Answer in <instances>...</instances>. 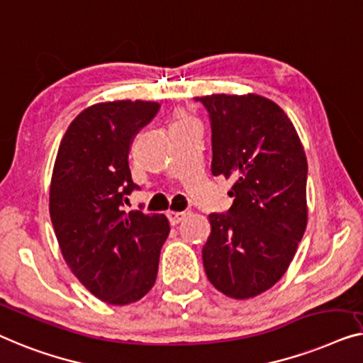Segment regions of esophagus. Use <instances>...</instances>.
I'll use <instances>...</instances> for the list:
<instances>
[{"label":"esophagus","instance_id":"obj_1","mask_svg":"<svg viewBox=\"0 0 363 363\" xmlns=\"http://www.w3.org/2000/svg\"><path fill=\"white\" fill-rule=\"evenodd\" d=\"M167 218H169L171 225H177V223H181L184 220V217H186V212H174V211H167L166 212Z\"/></svg>","mask_w":363,"mask_h":363}]
</instances>
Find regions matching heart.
I'll list each match as a JSON object with an SVG mask.
<instances>
[{"label":"heart","mask_w":363,"mask_h":363,"mask_svg":"<svg viewBox=\"0 0 363 363\" xmlns=\"http://www.w3.org/2000/svg\"><path fill=\"white\" fill-rule=\"evenodd\" d=\"M191 118H189V116H186V115H179L177 116V120H176V123H179V121H189Z\"/></svg>","instance_id":"1"}]
</instances>
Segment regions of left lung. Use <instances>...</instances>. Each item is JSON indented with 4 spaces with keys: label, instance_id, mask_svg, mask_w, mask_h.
Returning a JSON list of instances; mask_svg holds the SVG:
<instances>
[{
    "label": "left lung",
    "instance_id": "8db88e82",
    "mask_svg": "<svg viewBox=\"0 0 363 363\" xmlns=\"http://www.w3.org/2000/svg\"><path fill=\"white\" fill-rule=\"evenodd\" d=\"M212 121V174L233 179L202 248L213 288L248 299L281 279L308 225V160L293 121L257 94L196 96Z\"/></svg>",
    "mask_w": 363,
    "mask_h": 363
}]
</instances>
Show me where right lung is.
I'll return each mask as SVG.
<instances>
[{
    "label": "right lung",
    "mask_w": 363,
    "mask_h": 363,
    "mask_svg": "<svg viewBox=\"0 0 363 363\" xmlns=\"http://www.w3.org/2000/svg\"><path fill=\"white\" fill-rule=\"evenodd\" d=\"M157 101L95 104L75 116L60 141L49 191V212L60 252L95 298L125 306L141 299L157 277L169 235L162 213L123 211L138 189L128 155Z\"/></svg>",
    "instance_id": "add662e5"
}]
</instances>
